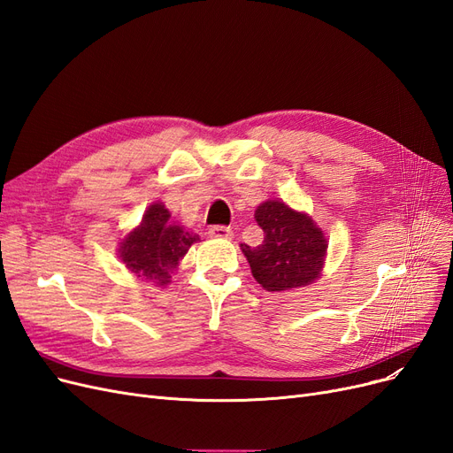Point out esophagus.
Segmentation results:
<instances>
[{
    "label": "esophagus",
    "mask_w": 453,
    "mask_h": 453,
    "mask_svg": "<svg viewBox=\"0 0 453 453\" xmlns=\"http://www.w3.org/2000/svg\"><path fill=\"white\" fill-rule=\"evenodd\" d=\"M209 235L214 239H231V227L227 226H211Z\"/></svg>",
    "instance_id": "esophagus-1"
}]
</instances>
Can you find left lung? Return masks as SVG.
Here are the masks:
<instances>
[{
    "label": "left lung",
    "instance_id": "obj_1",
    "mask_svg": "<svg viewBox=\"0 0 453 453\" xmlns=\"http://www.w3.org/2000/svg\"><path fill=\"white\" fill-rule=\"evenodd\" d=\"M254 216L265 233L263 242L241 244V250L263 289L306 288L321 276L328 244L311 216L293 211L280 199L265 201Z\"/></svg>",
    "mask_w": 453,
    "mask_h": 453
}]
</instances>
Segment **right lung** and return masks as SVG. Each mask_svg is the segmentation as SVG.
I'll return each mask as SVG.
<instances>
[{"label":"right lung","mask_w":453,"mask_h":453,"mask_svg":"<svg viewBox=\"0 0 453 453\" xmlns=\"http://www.w3.org/2000/svg\"><path fill=\"white\" fill-rule=\"evenodd\" d=\"M197 241V233L172 222L170 211L157 201L119 244V259L138 278L167 286L179 261Z\"/></svg>","instance_id":"right-lung-1"}]
</instances>
